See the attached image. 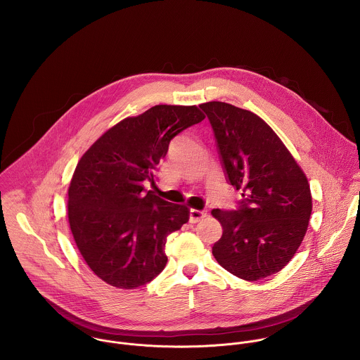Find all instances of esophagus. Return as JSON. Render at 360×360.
I'll use <instances>...</instances> for the list:
<instances>
[{"instance_id": "esophagus-1", "label": "esophagus", "mask_w": 360, "mask_h": 360, "mask_svg": "<svg viewBox=\"0 0 360 360\" xmlns=\"http://www.w3.org/2000/svg\"><path fill=\"white\" fill-rule=\"evenodd\" d=\"M206 216L205 210H198V209H191L190 210V223H197L201 219Z\"/></svg>"}]
</instances>
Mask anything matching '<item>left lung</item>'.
<instances>
[{"label":"left lung","instance_id":"obj_1","mask_svg":"<svg viewBox=\"0 0 360 360\" xmlns=\"http://www.w3.org/2000/svg\"><path fill=\"white\" fill-rule=\"evenodd\" d=\"M227 181L243 191L234 210L213 209L223 234L212 254L231 274L257 281L300 248L311 213L308 179L270 126L230 103H201Z\"/></svg>","mask_w":360,"mask_h":360}]
</instances>
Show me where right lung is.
I'll list each match as a JSON object with an SVG mask.
<instances>
[{"label":"right lung","mask_w":360,"mask_h":360,"mask_svg":"<svg viewBox=\"0 0 360 360\" xmlns=\"http://www.w3.org/2000/svg\"><path fill=\"white\" fill-rule=\"evenodd\" d=\"M204 119L195 105H155L109 129L79 160L68 191L69 224L82 257L105 283L133 290L165 269L167 236L190 212L146 191L144 181L154 184L170 141Z\"/></svg>","instance_id":"add662e5"}]
</instances>
